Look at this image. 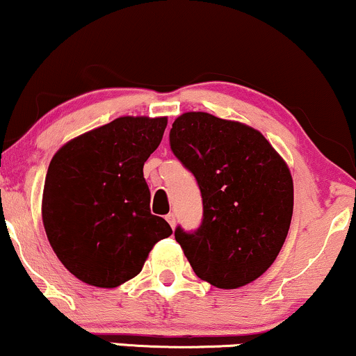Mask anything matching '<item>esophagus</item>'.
Returning a JSON list of instances; mask_svg holds the SVG:
<instances>
[{"mask_svg":"<svg viewBox=\"0 0 356 356\" xmlns=\"http://www.w3.org/2000/svg\"><path fill=\"white\" fill-rule=\"evenodd\" d=\"M165 220H168V222H169V225H170V227H175V215L174 213H169L168 215V217H165Z\"/></svg>","mask_w":356,"mask_h":356,"instance_id":"34e87169","label":"esophagus"}]
</instances>
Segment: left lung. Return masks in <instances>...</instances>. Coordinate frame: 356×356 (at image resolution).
Instances as JSON below:
<instances>
[{
  "instance_id": "1",
  "label": "left lung",
  "mask_w": 356,
  "mask_h": 356,
  "mask_svg": "<svg viewBox=\"0 0 356 356\" xmlns=\"http://www.w3.org/2000/svg\"><path fill=\"white\" fill-rule=\"evenodd\" d=\"M170 149L197 179L204 218L175 241L193 273L220 289L258 279L277 258L291 227L289 168L258 129L204 111L179 116Z\"/></svg>"
}]
</instances>
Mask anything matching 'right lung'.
Listing matches in <instances>:
<instances>
[{"label":"right lung","mask_w":356,"mask_h":356,"mask_svg":"<svg viewBox=\"0 0 356 356\" xmlns=\"http://www.w3.org/2000/svg\"><path fill=\"white\" fill-rule=\"evenodd\" d=\"M165 126V116H121L54 154L42 222L54 253L80 281L108 289L123 284L141 273L152 246L172 235L151 213L143 175Z\"/></svg>","instance_id":"add662e5"}]
</instances>
